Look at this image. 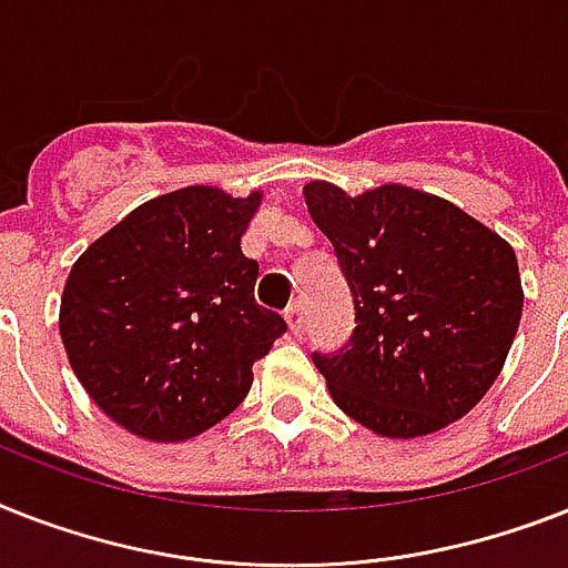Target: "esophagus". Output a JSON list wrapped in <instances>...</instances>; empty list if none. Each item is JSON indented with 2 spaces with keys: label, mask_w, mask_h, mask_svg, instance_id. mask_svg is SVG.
Wrapping results in <instances>:
<instances>
[{
  "label": "esophagus",
  "mask_w": 568,
  "mask_h": 568,
  "mask_svg": "<svg viewBox=\"0 0 568 568\" xmlns=\"http://www.w3.org/2000/svg\"><path fill=\"white\" fill-rule=\"evenodd\" d=\"M285 324H288L294 335L303 332V326H306V308H303V303H292V306L285 308Z\"/></svg>",
  "instance_id": "34e87169"
}]
</instances>
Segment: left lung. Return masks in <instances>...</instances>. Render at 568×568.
<instances>
[{
    "label": "left lung",
    "mask_w": 568,
    "mask_h": 568,
    "mask_svg": "<svg viewBox=\"0 0 568 568\" xmlns=\"http://www.w3.org/2000/svg\"><path fill=\"white\" fill-rule=\"evenodd\" d=\"M303 195L356 308L347 344L312 353L335 405L403 440L473 412L523 317L514 247L460 206L403 183L349 197L312 180Z\"/></svg>",
    "instance_id": "obj_1"
}]
</instances>
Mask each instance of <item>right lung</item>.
<instances>
[{"label": "right lung", "instance_id": "add662e5", "mask_svg": "<svg viewBox=\"0 0 568 568\" xmlns=\"http://www.w3.org/2000/svg\"><path fill=\"white\" fill-rule=\"evenodd\" d=\"M262 192L186 186L136 206L87 247L60 297V338L92 403L160 444L212 428L288 326L253 297L242 236Z\"/></svg>", "mask_w": 568, "mask_h": 568}]
</instances>
